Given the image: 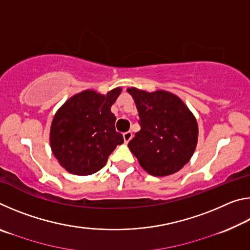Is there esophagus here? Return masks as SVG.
Wrapping results in <instances>:
<instances>
[{
	"instance_id": "34e87169",
	"label": "esophagus",
	"mask_w": 250,
	"mask_h": 250,
	"mask_svg": "<svg viewBox=\"0 0 250 250\" xmlns=\"http://www.w3.org/2000/svg\"><path fill=\"white\" fill-rule=\"evenodd\" d=\"M131 138H132V132L131 131H126V132L124 133V140L125 143H128L131 140Z\"/></svg>"
}]
</instances>
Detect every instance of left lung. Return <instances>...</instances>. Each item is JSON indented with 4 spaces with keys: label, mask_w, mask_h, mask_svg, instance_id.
<instances>
[{
    "label": "left lung",
    "mask_w": 250,
    "mask_h": 250,
    "mask_svg": "<svg viewBox=\"0 0 250 250\" xmlns=\"http://www.w3.org/2000/svg\"><path fill=\"white\" fill-rule=\"evenodd\" d=\"M139 112L141 130L128 143L140 166L153 176H167L183 167L195 151V117L179 97L168 91L128 88Z\"/></svg>",
    "instance_id": "left-lung-1"
}]
</instances>
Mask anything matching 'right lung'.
<instances>
[{
    "label": "right lung",
    "mask_w": 250,
    "mask_h": 250,
    "mask_svg": "<svg viewBox=\"0 0 250 250\" xmlns=\"http://www.w3.org/2000/svg\"><path fill=\"white\" fill-rule=\"evenodd\" d=\"M121 94L84 90L58 109L50 126V147L61 166L71 174L90 175L103 168L124 137L116 131L111 105Z\"/></svg>",
    "instance_id": "right-lung-1"
}]
</instances>
